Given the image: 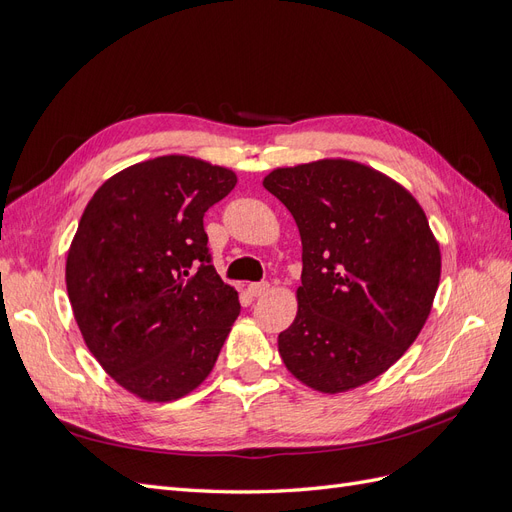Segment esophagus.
<instances>
[{
  "label": "esophagus",
  "mask_w": 512,
  "mask_h": 512,
  "mask_svg": "<svg viewBox=\"0 0 512 512\" xmlns=\"http://www.w3.org/2000/svg\"><path fill=\"white\" fill-rule=\"evenodd\" d=\"M267 290H269V282H254V284L247 286V292H250L252 297H262V294H265Z\"/></svg>",
  "instance_id": "obj_1"
}]
</instances>
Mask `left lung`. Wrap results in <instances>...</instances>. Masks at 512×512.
I'll return each instance as SVG.
<instances>
[{
	"label": "left lung",
	"mask_w": 512,
	"mask_h": 512,
	"mask_svg": "<svg viewBox=\"0 0 512 512\" xmlns=\"http://www.w3.org/2000/svg\"><path fill=\"white\" fill-rule=\"evenodd\" d=\"M262 185L303 245L297 318L277 337L284 365L329 395L378 378L414 344L440 284L423 207L380 170L342 158L275 168Z\"/></svg>",
	"instance_id": "obj_1"
}]
</instances>
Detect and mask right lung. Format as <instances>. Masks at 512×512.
I'll use <instances>...</instances> for the list:
<instances>
[{
    "label": "right lung",
    "instance_id": "obj_1",
    "mask_svg": "<svg viewBox=\"0 0 512 512\" xmlns=\"http://www.w3.org/2000/svg\"><path fill=\"white\" fill-rule=\"evenodd\" d=\"M235 185L230 168L175 153L123 168L83 211L66 258L74 320L106 374L145 401L203 384L241 312L203 226Z\"/></svg>",
    "mask_w": 512,
    "mask_h": 512
}]
</instances>
